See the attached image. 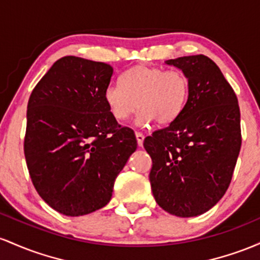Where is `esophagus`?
<instances>
[{
    "mask_svg": "<svg viewBox=\"0 0 260 260\" xmlns=\"http://www.w3.org/2000/svg\"><path fill=\"white\" fill-rule=\"evenodd\" d=\"M135 136H136V140H138V145L140 146V147H141L142 144H144L145 136L142 135L141 133H135Z\"/></svg>",
    "mask_w": 260,
    "mask_h": 260,
    "instance_id": "esophagus-1",
    "label": "esophagus"
}]
</instances>
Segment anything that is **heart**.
I'll list each match as a JSON object with an SVG mask.
<instances>
[{
	"mask_svg": "<svg viewBox=\"0 0 260 260\" xmlns=\"http://www.w3.org/2000/svg\"><path fill=\"white\" fill-rule=\"evenodd\" d=\"M120 84H109L104 89V101L110 114L118 121H125L136 109V122L141 126L154 120L159 125L176 121L186 106L189 80L177 70L138 65L126 70L119 77Z\"/></svg>",
	"mask_w": 260,
	"mask_h": 260,
	"instance_id": "b5f03b06",
	"label": "heart"
}]
</instances>
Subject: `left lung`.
<instances>
[{"instance_id":"1","label":"left lung","mask_w":260,"mask_h":260,"mask_svg":"<svg viewBox=\"0 0 260 260\" xmlns=\"http://www.w3.org/2000/svg\"><path fill=\"white\" fill-rule=\"evenodd\" d=\"M189 80L182 115L147 136L152 158L151 189L165 211L193 217L226 193L240 154L241 113L236 93L218 66L205 55L166 61Z\"/></svg>"}]
</instances>
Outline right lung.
Wrapping results in <instances>:
<instances>
[{"label":"right lung","mask_w":260,"mask_h":260,"mask_svg":"<svg viewBox=\"0 0 260 260\" xmlns=\"http://www.w3.org/2000/svg\"><path fill=\"white\" fill-rule=\"evenodd\" d=\"M112 76L106 62L61 57L29 98V176L42 199L66 216L106 206L115 178L138 147L134 130L119 125L104 101Z\"/></svg>","instance_id":"add662e5"}]
</instances>
